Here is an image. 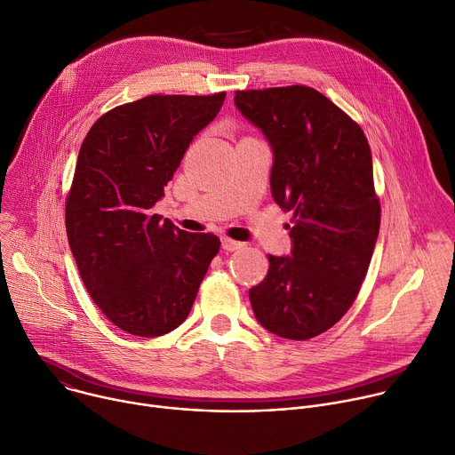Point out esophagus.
Returning a JSON list of instances; mask_svg holds the SVG:
<instances>
[{
    "label": "esophagus",
    "instance_id": "34e87169",
    "mask_svg": "<svg viewBox=\"0 0 455 455\" xmlns=\"http://www.w3.org/2000/svg\"><path fill=\"white\" fill-rule=\"evenodd\" d=\"M221 246H223L225 250H228V251H234V250H239L243 244H241L239 241L230 239V237H221Z\"/></svg>",
    "mask_w": 455,
    "mask_h": 455
}]
</instances>
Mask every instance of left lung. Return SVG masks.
I'll return each instance as SVG.
<instances>
[{
    "instance_id": "left-lung-1",
    "label": "left lung",
    "mask_w": 455,
    "mask_h": 455,
    "mask_svg": "<svg viewBox=\"0 0 455 455\" xmlns=\"http://www.w3.org/2000/svg\"><path fill=\"white\" fill-rule=\"evenodd\" d=\"M234 102L267 137L274 202L293 212L291 255H268L250 304L270 333L307 340L346 315L371 263L381 211L369 142L349 115L309 86L235 92Z\"/></svg>"
}]
</instances>
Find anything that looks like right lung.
Returning <instances> with one entry per match:
<instances>
[{"instance_id": "add662e5", "label": "right lung", "mask_w": 455, "mask_h": 455, "mask_svg": "<svg viewBox=\"0 0 455 455\" xmlns=\"http://www.w3.org/2000/svg\"><path fill=\"white\" fill-rule=\"evenodd\" d=\"M223 100L225 92L149 95L104 113L81 146L68 243L90 297L125 333L176 330L220 251L218 235L180 230L153 207Z\"/></svg>"}]
</instances>
